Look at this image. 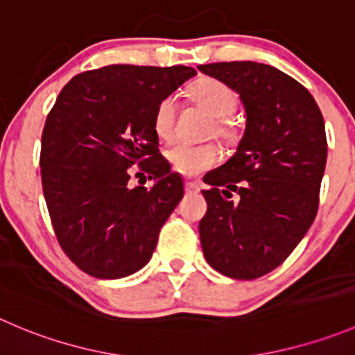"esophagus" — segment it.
Segmentation results:
<instances>
[{"instance_id": "obj_1", "label": "esophagus", "mask_w": 355, "mask_h": 355, "mask_svg": "<svg viewBox=\"0 0 355 355\" xmlns=\"http://www.w3.org/2000/svg\"><path fill=\"white\" fill-rule=\"evenodd\" d=\"M199 182L198 180H185V191L187 192H198L199 191Z\"/></svg>"}]
</instances>
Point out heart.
<instances>
[{"instance_id":"obj_1","label":"heart","mask_w":355,"mask_h":355,"mask_svg":"<svg viewBox=\"0 0 355 355\" xmlns=\"http://www.w3.org/2000/svg\"><path fill=\"white\" fill-rule=\"evenodd\" d=\"M192 101L216 118L215 133L223 140L236 139V130L229 121L234 114L239 98L236 92L223 81L215 78H201L191 86ZM175 123V101L171 97L163 98L156 105L153 114V128L159 139H170ZM166 157L171 166L184 175H199L220 161L218 147L213 144H187L177 142L166 150Z\"/></svg>"}]
</instances>
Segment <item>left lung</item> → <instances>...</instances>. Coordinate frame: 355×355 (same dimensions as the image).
<instances>
[{
	"label": "left lung",
	"mask_w": 355,
	"mask_h": 355,
	"mask_svg": "<svg viewBox=\"0 0 355 355\" xmlns=\"http://www.w3.org/2000/svg\"><path fill=\"white\" fill-rule=\"evenodd\" d=\"M198 69L229 85L246 112L234 156L205 177L211 191H202V253L223 276L257 279L279 267L314 222L328 156L324 119L307 88L272 65ZM232 191L237 202L228 199Z\"/></svg>",
	"instance_id": "left-lung-1"
}]
</instances>
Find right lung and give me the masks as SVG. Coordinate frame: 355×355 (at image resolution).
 Wrapping results in <instances>:
<instances>
[{
    "instance_id": "1",
    "label": "right lung",
    "mask_w": 355,
    "mask_h": 355,
    "mask_svg": "<svg viewBox=\"0 0 355 355\" xmlns=\"http://www.w3.org/2000/svg\"><path fill=\"white\" fill-rule=\"evenodd\" d=\"M196 76L192 67L105 65L74 76L41 137V182L62 250L83 272L119 279L140 270L184 198V182L159 154L153 114ZM139 162L150 189L128 185Z\"/></svg>"
}]
</instances>
